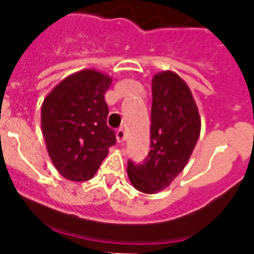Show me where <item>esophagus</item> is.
Returning a JSON list of instances; mask_svg holds the SVG:
<instances>
[{"label": "esophagus", "mask_w": 254, "mask_h": 254, "mask_svg": "<svg viewBox=\"0 0 254 254\" xmlns=\"http://www.w3.org/2000/svg\"><path fill=\"white\" fill-rule=\"evenodd\" d=\"M126 136H127V134H126V131L123 128H120L118 131H117V141H118L120 143L125 142Z\"/></svg>", "instance_id": "obj_1"}]
</instances>
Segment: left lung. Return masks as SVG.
I'll list each match as a JSON object with an SVG mask.
<instances>
[{
  "label": "left lung",
  "mask_w": 254,
  "mask_h": 254,
  "mask_svg": "<svg viewBox=\"0 0 254 254\" xmlns=\"http://www.w3.org/2000/svg\"><path fill=\"white\" fill-rule=\"evenodd\" d=\"M201 121L190 87L177 73L152 77L150 151L142 163L127 161L129 181L143 193L165 190L185 169L196 146Z\"/></svg>",
  "instance_id": "left-lung-1"
}]
</instances>
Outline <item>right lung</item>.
<instances>
[{
  "label": "right lung",
  "mask_w": 254,
  "mask_h": 254,
  "mask_svg": "<svg viewBox=\"0 0 254 254\" xmlns=\"http://www.w3.org/2000/svg\"><path fill=\"white\" fill-rule=\"evenodd\" d=\"M112 78L84 69L68 76L42 105V129L47 149L61 176L84 182L95 176L116 133L107 125L104 94Z\"/></svg>",
  "instance_id": "add662e5"
}]
</instances>
